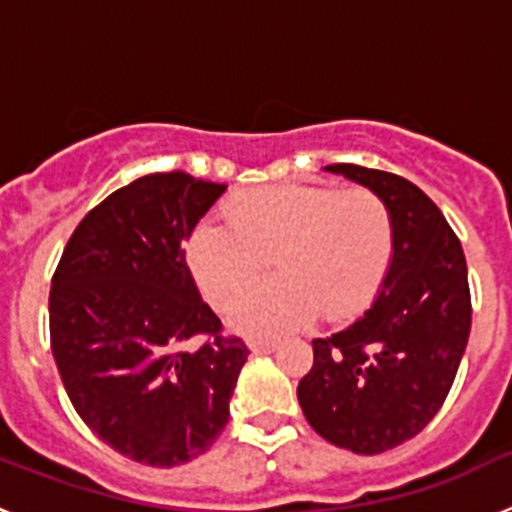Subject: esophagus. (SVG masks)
Returning a JSON list of instances; mask_svg holds the SVG:
<instances>
[{"label": "esophagus", "instance_id": "esophagus-1", "mask_svg": "<svg viewBox=\"0 0 512 512\" xmlns=\"http://www.w3.org/2000/svg\"><path fill=\"white\" fill-rule=\"evenodd\" d=\"M248 348H251L253 354H271V351L279 348V341H274V338H251Z\"/></svg>", "mask_w": 512, "mask_h": 512}]
</instances>
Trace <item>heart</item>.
<instances>
[{
  "label": "heart",
  "mask_w": 512,
  "mask_h": 512,
  "mask_svg": "<svg viewBox=\"0 0 512 512\" xmlns=\"http://www.w3.org/2000/svg\"><path fill=\"white\" fill-rule=\"evenodd\" d=\"M395 253V223L372 189L320 184L248 189L228 202V225H194L184 259L202 295L233 305L274 258L280 277L243 294L230 323L287 333L318 318H359L379 295Z\"/></svg>",
  "instance_id": "heart-1"
}]
</instances>
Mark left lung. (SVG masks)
<instances>
[{
    "mask_svg": "<svg viewBox=\"0 0 512 512\" xmlns=\"http://www.w3.org/2000/svg\"><path fill=\"white\" fill-rule=\"evenodd\" d=\"M387 202L395 253L364 318L312 341L297 384L307 423L354 454H382L418 436L454 384L472 328L467 259L431 197L390 171L325 166Z\"/></svg>",
    "mask_w": 512,
    "mask_h": 512,
    "instance_id": "1",
    "label": "left lung"
}]
</instances>
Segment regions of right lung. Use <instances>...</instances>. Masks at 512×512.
I'll list each match as a JSON object with an SVG mask.
<instances>
[{
    "instance_id": "right-lung-1",
    "label": "right lung",
    "mask_w": 512,
    "mask_h": 512,
    "mask_svg": "<svg viewBox=\"0 0 512 512\" xmlns=\"http://www.w3.org/2000/svg\"><path fill=\"white\" fill-rule=\"evenodd\" d=\"M225 184L140 176L76 225L51 282V348L79 418L148 467L205 454L248 359L200 297L182 243Z\"/></svg>"
}]
</instances>
